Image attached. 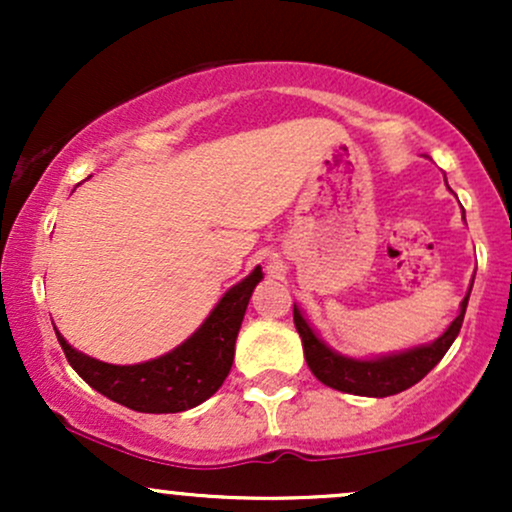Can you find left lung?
Returning a JSON list of instances; mask_svg holds the SVG:
<instances>
[{"instance_id": "obj_1", "label": "left lung", "mask_w": 512, "mask_h": 512, "mask_svg": "<svg viewBox=\"0 0 512 512\" xmlns=\"http://www.w3.org/2000/svg\"><path fill=\"white\" fill-rule=\"evenodd\" d=\"M469 293H472V286H469L467 296L462 298L460 313L450 322L448 330L440 334L438 339H433L431 344H421L414 346V349L375 358H354L334 351L332 346H327L317 337L298 305H293V322H296V330L301 334L308 368L313 370L320 383L332 387V390L349 392V395L390 397L409 390L411 385L419 383L421 378H426L438 366L440 358L445 356V351L450 349L455 337L460 334Z\"/></svg>"}]
</instances>
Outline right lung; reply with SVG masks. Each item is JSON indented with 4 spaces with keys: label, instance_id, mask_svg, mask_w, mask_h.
<instances>
[{
    "label": "right lung",
    "instance_id": "add662e5",
    "mask_svg": "<svg viewBox=\"0 0 512 512\" xmlns=\"http://www.w3.org/2000/svg\"><path fill=\"white\" fill-rule=\"evenodd\" d=\"M262 276V267L252 269L223 293L195 334L168 354L134 366L98 361L76 351L57 327L55 334L69 366L96 392L142 414H178L202 404L223 385L233 366L240 322Z\"/></svg>",
    "mask_w": 512,
    "mask_h": 512
}]
</instances>
